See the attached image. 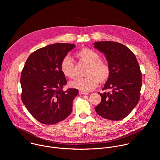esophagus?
Listing matches in <instances>:
<instances>
[{"label": "esophagus", "instance_id": "esophagus-1", "mask_svg": "<svg viewBox=\"0 0 160 160\" xmlns=\"http://www.w3.org/2000/svg\"><path fill=\"white\" fill-rule=\"evenodd\" d=\"M79 94H82V95H87L88 94V92H84V91H82V90H80L79 91Z\"/></svg>", "mask_w": 160, "mask_h": 160}]
</instances>
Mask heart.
Masks as SVG:
<instances>
[{
  "label": "heart",
  "mask_w": 160,
  "mask_h": 160,
  "mask_svg": "<svg viewBox=\"0 0 160 160\" xmlns=\"http://www.w3.org/2000/svg\"><path fill=\"white\" fill-rule=\"evenodd\" d=\"M77 56L80 60L89 64L86 77L78 78L70 82L71 87L79 89L84 92H88L94 89L101 82H105L109 77L110 70L108 64L101 61L100 54L88 48H84L78 51ZM61 71L68 78L75 77V65L70 56L66 55L63 58L60 64Z\"/></svg>",
  "instance_id": "heart-1"
}]
</instances>
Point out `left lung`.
I'll return each mask as SVG.
<instances>
[{
	"label": "left lung",
	"mask_w": 160,
	"mask_h": 160,
	"mask_svg": "<svg viewBox=\"0 0 160 160\" xmlns=\"http://www.w3.org/2000/svg\"><path fill=\"white\" fill-rule=\"evenodd\" d=\"M94 47L108 61L110 73L102 89H111L110 92L99 93L102 99L95 110L104 118L120 120L129 115L140 98L142 75L139 63L132 51L120 43L96 42Z\"/></svg>",
	"instance_id": "left-lung-1"
}]
</instances>
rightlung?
Listing matches in <instances>:
<instances>
[{
    "instance_id": "obj_1",
    "label": "right lung",
    "mask_w": 160,
    "mask_h": 160,
    "mask_svg": "<svg viewBox=\"0 0 160 160\" xmlns=\"http://www.w3.org/2000/svg\"><path fill=\"white\" fill-rule=\"evenodd\" d=\"M75 48V44L58 43L40 48L30 55L22 70V101L31 115L43 124H56L72 112L78 90H62L66 79L60 64Z\"/></svg>"
}]
</instances>
